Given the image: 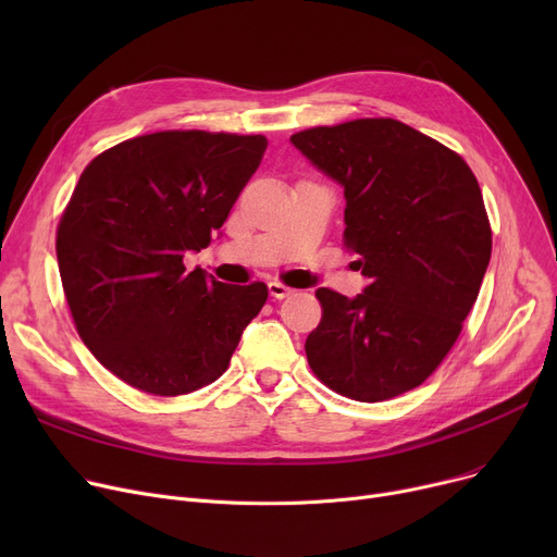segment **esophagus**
<instances>
[{"instance_id": "obj_1", "label": "esophagus", "mask_w": 557, "mask_h": 557, "mask_svg": "<svg viewBox=\"0 0 557 557\" xmlns=\"http://www.w3.org/2000/svg\"><path fill=\"white\" fill-rule=\"evenodd\" d=\"M269 294H271V298H275V300H284V298H288L290 294H294V288L284 286L282 282H269Z\"/></svg>"}]
</instances>
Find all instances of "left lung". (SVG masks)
I'll use <instances>...</instances> for the list:
<instances>
[{
	"mask_svg": "<svg viewBox=\"0 0 557 557\" xmlns=\"http://www.w3.org/2000/svg\"><path fill=\"white\" fill-rule=\"evenodd\" d=\"M345 194V246L368 286L318 288L307 336L313 374L357 401L418 388L443 363L476 302L492 230L472 169L397 120H355L290 135Z\"/></svg>",
	"mask_w": 557,
	"mask_h": 557,
	"instance_id": "1",
	"label": "left lung"
}]
</instances>
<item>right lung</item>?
<instances>
[{"mask_svg":"<svg viewBox=\"0 0 557 557\" xmlns=\"http://www.w3.org/2000/svg\"><path fill=\"white\" fill-rule=\"evenodd\" d=\"M263 135L162 131L97 156L58 223L55 255L83 343L128 386L187 395L227 370L269 298L263 282L187 273L257 171Z\"/></svg>","mask_w":557,"mask_h":557,"instance_id":"add662e5","label":"right lung"}]
</instances>
